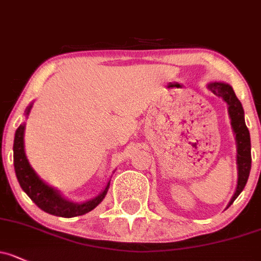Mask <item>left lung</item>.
Returning a JSON list of instances; mask_svg holds the SVG:
<instances>
[{
    "label": "left lung",
    "mask_w": 261,
    "mask_h": 261,
    "mask_svg": "<svg viewBox=\"0 0 261 261\" xmlns=\"http://www.w3.org/2000/svg\"><path fill=\"white\" fill-rule=\"evenodd\" d=\"M209 89L214 95L220 96L225 100L229 106V115L231 119L232 130L235 133L238 144V170H239V177H238V186L234 196L230 200L229 205L234 202V200L240 195L246 185L251 169V145H250V134L244 120V110L241 106L239 98L235 95L234 90L230 85L223 82H213L209 85Z\"/></svg>",
    "instance_id": "1"
}]
</instances>
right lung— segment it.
I'll use <instances>...</instances> for the list:
<instances>
[{"mask_svg": "<svg viewBox=\"0 0 261 261\" xmlns=\"http://www.w3.org/2000/svg\"><path fill=\"white\" fill-rule=\"evenodd\" d=\"M30 106L27 109L26 114H29ZM23 131L24 125H20V127L16 130L15 142H13V164H15L16 176L20 182L22 190L30 196V199L40 207L41 210L51 214L55 216H61V218H73V216L84 215L92 209H95L98 204L103 200L106 193L109 190L110 182L106 186L105 190L95 199L84 204H75L65 200L60 196L56 190L46 185L40 177L35 174L32 167L30 166L27 161L26 155L23 150Z\"/></svg>", "mask_w": 261, "mask_h": 261, "instance_id": "1", "label": "right lung"}]
</instances>
